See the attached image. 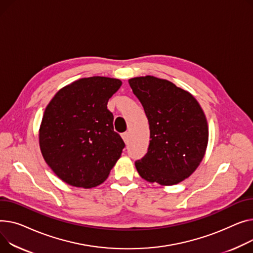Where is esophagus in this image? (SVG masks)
Here are the masks:
<instances>
[{
  "label": "esophagus",
  "mask_w": 253,
  "mask_h": 253,
  "mask_svg": "<svg viewBox=\"0 0 253 253\" xmlns=\"http://www.w3.org/2000/svg\"><path fill=\"white\" fill-rule=\"evenodd\" d=\"M122 138L125 141V143L129 142V132H125L122 134Z\"/></svg>",
  "instance_id": "1"
}]
</instances>
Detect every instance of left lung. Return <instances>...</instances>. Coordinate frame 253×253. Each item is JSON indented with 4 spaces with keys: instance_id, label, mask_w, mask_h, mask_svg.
Returning <instances> with one entry per match:
<instances>
[{
    "instance_id": "obj_1",
    "label": "left lung",
    "mask_w": 253,
    "mask_h": 253,
    "mask_svg": "<svg viewBox=\"0 0 253 253\" xmlns=\"http://www.w3.org/2000/svg\"><path fill=\"white\" fill-rule=\"evenodd\" d=\"M147 117L150 140L135 162L144 180L175 185L188 178L203 161L209 141L206 115L195 97L174 83L154 76L129 79Z\"/></svg>"
}]
</instances>
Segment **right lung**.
I'll use <instances>...</instances> for the list:
<instances>
[{
  "instance_id": "right-lung-1",
  "label": "right lung",
  "mask_w": 253,
  "mask_h": 253,
  "mask_svg": "<svg viewBox=\"0 0 253 253\" xmlns=\"http://www.w3.org/2000/svg\"><path fill=\"white\" fill-rule=\"evenodd\" d=\"M122 81L93 76L61 88L46 106L40 128L42 155L67 184L91 188L102 184L125 143L114 131L107 105Z\"/></svg>"
}]
</instances>
